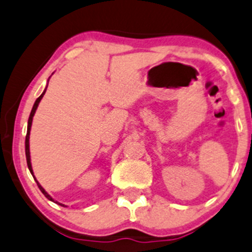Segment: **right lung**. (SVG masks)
I'll use <instances>...</instances> for the list:
<instances>
[{"label": "right lung", "mask_w": 252, "mask_h": 252, "mask_svg": "<svg viewBox=\"0 0 252 252\" xmlns=\"http://www.w3.org/2000/svg\"><path fill=\"white\" fill-rule=\"evenodd\" d=\"M45 91H47V89H45V90L43 91V94H40V96L38 97V98L36 99V102H34V104H33V108H32V110H31V114H30V118H29V123H28V133H26V139H25V153H26V161H28V167H29L30 172H31V174H32V175H33V170H32V166H31V158H30V143H29V140H30V129H31V125H32V119H33V115H34V113H36V109H37V107H38V104H39L40 99H42V97L44 96ZM33 178H34V177H33ZM34 180H36V178H34ZM36 181H37V180H36ZM37 185H38L39 190L42 191V193L44 194V196L47 197V198L49 199V201H53V202H54V199L51 198V197H50V194L48 193V192L45 191L44 189H43L42 186L39 185V183H38V181H37ZM55 203H58V202H55Z\"/></svg>", "instance_id": "add662e5"}]
</instances>
